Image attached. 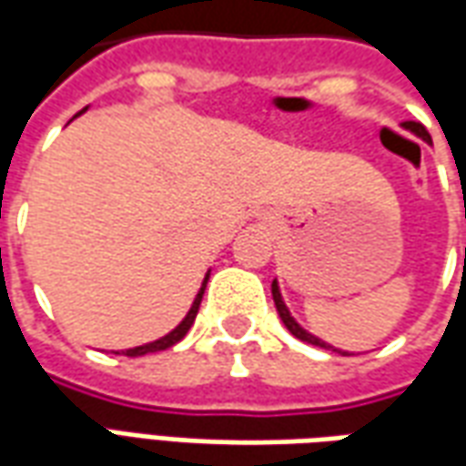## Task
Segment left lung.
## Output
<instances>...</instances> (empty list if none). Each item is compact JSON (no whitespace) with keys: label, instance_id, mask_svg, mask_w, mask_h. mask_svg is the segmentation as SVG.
I'll return each mask as SVG.
<instances>
[{"label":"left lung","instance_id":"obj_1","mask_svg":"<svg viewBox=\"0 0 466 466\" xmlns=\"http://www.w3.org/2000/svg\"><path fill=\"white\" fill-rule=\"evenodd\" d=\"M403 128L406 131H411L416 136V138H421V141L431 143V136H429V131H426L421 123H416V120H409V123H403ZM272 300H275V308H278V315L279 320L285 323V328H288L289 333L295 335V338H300V340H305V343H310V346H318V348H325V350H335V353H343V356H350L348 350H340V348L330 346V343H325V340H320L318 335L308 333L305 328H302L295 318H292V312L288 310V305H285V300H282V292H279V285L278 279H272Z\"/></svg>","mask_w":466,"mask_h":466}]
</instances>
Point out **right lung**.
I'll use <instances>...</instances> for the list:
<instances>
[{"mask_svg": "<svg viewBox=\"0 0 466 466\" xmlns=\"http://www.w3.org/2000/svg\"><path fill=\"white\" fill-rule=\"evenodd\" d=\"M87 110V108H83ZM80 110V113H83ZM211 272H207V278H204V282H201L199 292H197V298H194V302H191V308H188V312L184 315V320L171 330V333H166L164 338H158V340H151V343H146V346H136V348H128V350H123L126 356H146V353H156V350H166V348L177 346L178 340L184 338V335L188 333V328L194 325V320H197V312H199V305H201V298H204V288H207V279H209Z\"/></svg>", "mask_w": 466, "mask_h": 466, "instance_id": "obj_1", "label": "right lung"}]
</instances>
